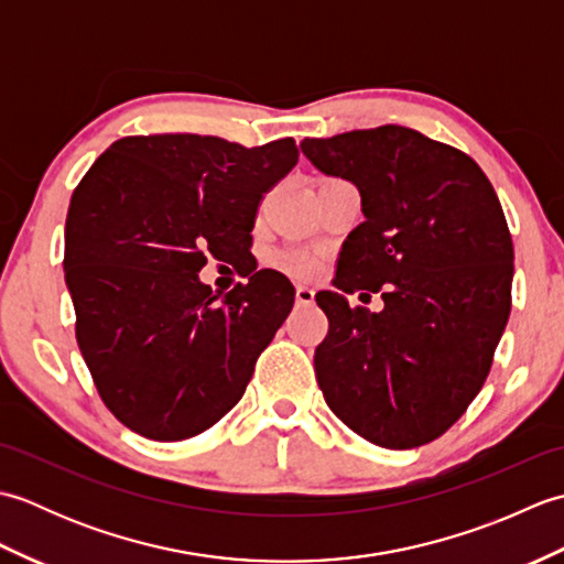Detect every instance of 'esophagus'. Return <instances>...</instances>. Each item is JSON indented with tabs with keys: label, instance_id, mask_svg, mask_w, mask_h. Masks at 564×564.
Segmentation results:
<instances>
[{
	"label": "esophagus",
	"instance_id": "1",
	"mask_svg": "<svg viewBox=\"0 0 564 564\" xmlns=\"http://www.w3.org/2000/svg\"><path fill=\"white\" fill-rule=\"evenodd\" d=\"M295 301H297V305H313L315 303V291L310 289V285H297Z\"/></svg>",
	"mask_w": 564,
	"mask_h": 564
}]
</instances>
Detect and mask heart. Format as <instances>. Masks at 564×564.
<instances>
[{"instance_id": "obj_1", "label": "heart", "mask_w": 564, "mask_h": 564, "mask_svg": "<svg viewBox=\"0 0 564 564\" xmlns=\"http://www.w3.org/2000/svg\"><path fill=\"white\" fill-rule=\"evenodd\" d=\"M279 263L285 271L301 273V275L313 273V269H315V259L305 254V251H285V254H281Z\"/></svg>"}]
</instances>
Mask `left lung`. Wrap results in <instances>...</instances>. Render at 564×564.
Listing matches in <instances>:
<instances>
[{
	"mask_svg": "<svg viewBox=\"0 0 564 564\" xmlns=\"http://www.w3.org/2000/svg\"><path fill=\"white\" fill-rule=\"evenodd\" d=\"M322 174L351 182L364 223L344 239L315 373L329 410L382 448L424 446L458 422L511 313L513 245L475 160L404 126L305 138ZM381 291L380 314L345 293Z\"/></svg>",
	"mask_w": 564,
	"mask_h": 564,
	"instance_id": "8db88e82",
	"label": "left lung"
}]
</instances>
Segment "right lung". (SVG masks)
Returning a JSON list of instances; mask_svg holds the SVG:
<instances>
[{"label":"right lung","mask_w":564,"mask_h":564,"mask_svg":"<svg viewBox=\"0 0 564 564\" xmlns=\"http://www.w3.org/2000/svg\"><path fill=\"white\" fill-rule=\"evenodd\" d=\"M297 164L291 138L245 148L215 135L116 140L84 174L65 223L77 344L104 404L152 441H184L242 400L289 317L283 273L215 295L208 257L251 245L261 196Z\"/></svg>","instance_id":"obj_1"}]
</instances>
